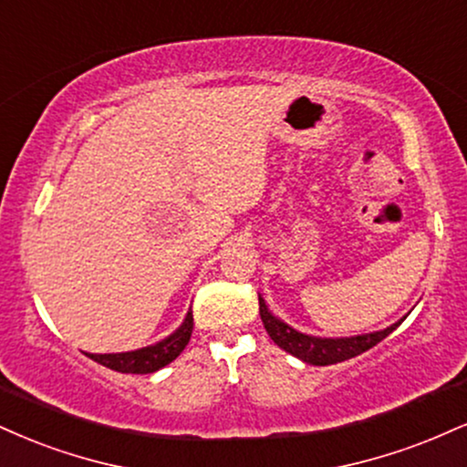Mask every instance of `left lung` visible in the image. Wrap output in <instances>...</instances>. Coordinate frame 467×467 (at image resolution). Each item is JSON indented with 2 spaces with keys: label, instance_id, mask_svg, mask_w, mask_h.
<instances>
[{
  "label": "left lung",
  "instance_id": "left-lung-1",
  "mask_svg": "<svg viewBox=\"0 0 467 467\" xmlns=\"http://www.w3.org/2000/svg\"><path fill=\"white\" fill-rule=\"evenodd\" d=\"M258 313H261L263 326H265L267 335L272 337L274 344L283 348L289 355L302 358V361L311 365H333L361 355V352L374 348L379 341H383L387 335L394 333L398 326L402 324L400 319L398 324L389 326V328L385 330H379V333L344 337V339H322V337H308L297 333V330L289 328L287 324L280 322V319H276L267 311L263 297H258Z\"/></svg>",
  "mask_w": 467,
  "mask_h": 467
}]
</instances>
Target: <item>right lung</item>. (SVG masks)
I'll use <instances>...</instances> for the list:
<instances>
[{
  "label": "right lung",
  "mask_w": 467,
  "mask_h": 467,
  "mask_svg": "<svg viewBox=\"0 0 467 467\" xmlns=\"http://www.w3.org/2000/svg\"><path fill=\"white\" fill-rule=\"evenodd\" d=\"M191 330H193V316L187 313L184 322L176 333L167 337V339L159 341L156 346L141 348V350L134 352H119V355H87L93 361H98L104 368L115 369L121 374H151L156 369L165 368L167 363H171L180 352L184 350L191 339Z\"/></svg>",
  "instance_id": "right-lung-1"
}]
</instances>
